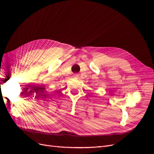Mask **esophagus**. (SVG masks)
<instances>
[{
  "label": "esophagus",
  "instance_id": "34e87169",
  "mask_svg": "<svg viewBox=\"0 0 154 154\" xmlns=\"http://www.w3.org/2000/svg\"><path fill=\"white\" fill-rule=\"evenodd\" d=\"M78 76H79V74H74V78H78Z\"/></svg>",
  "mask_w": 154,
  "mask_h": 154
}]
</instances>
